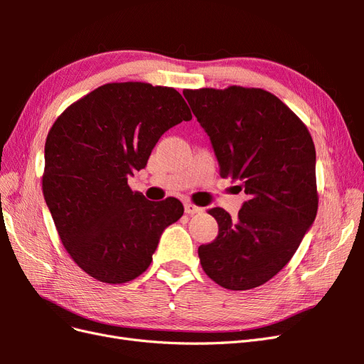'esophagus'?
I'll use <instances>...</instances> for the list:
<instances>
[{
    "label": "esophagus",
    "mask_w": 364,
    "mask_h": 364,
    "mask_svg": "<svg viewBox=\"0 0 364 364\" xmlns=\"http://www.w3.org/2000/svg\"><path fill=\"white\" fill-rule=\"evenodd\" d=\"M203 209L202 208H199V206H196V205H193V203H185V213L186 214H190V215H193V214H199V213H202Z\"/></svg>",
    "instance_id": "esophagus-1"
}]
</instances>
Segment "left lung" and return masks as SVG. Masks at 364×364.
Listing matches in <instances>:
<instances>
[{
    "label": "left lung",
    "mask_w": 364,
    "mask_h": 364,
    "mask_svg": "<svg viewBox=\"0 0 364 364\" xmlns=\"http://www.w3.org/2000/svg\"><path fill=\"white\" fill-rule=\"evenodd\" d=\"M183 95L211 139L222 178L240 181L249 196L237 218L209 209L218 235L199 247L202 269L229 290L259 287L291 259L316 218L313 138L289 106L259 87Z\"/></svg>",
    "instance_id": "8db88e82"
}]
</instances>
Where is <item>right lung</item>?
I'll list each match as a JSON object with an SVG mask.
<instances>
[{"label": "right lung", "instance_id": "1", "mask_svg": "<svg viewBox=\"0 0 364 364\" xmlns=\"http://www.w3.org/2000/svg\"><path fill=\"white\" fill-rule=\"evenodd\" d=\"M191 118L174 87L124 82L97 87L54 121L42 191L62 245L90 277L135 279L164 229L182 217L178 199L147 200L127 176L146 167L164 132Z\"/></svg>", "mask_w": 364, "mask_h": 364}]
</instances>
